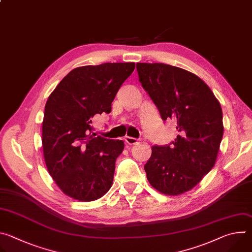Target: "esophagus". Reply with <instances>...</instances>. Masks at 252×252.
Returning <instances> with one entry per match:
<instances>
[{
  "mask_svg": "<svg viewBox=\"0 0 252 252\" xmlns=\"http://www.w3.org/2000/svg\"><path fill=\"white\" fill-rule=\"evenodd\" d=\"M125 141L127 143L128 146H135L137 143V139L134 138V137H129V136H126L125 138Z\"/></svg>",
  "mask_w": 252,
  "mask_h": 252,
  "instance_id": "34e87169",
  "label": "esophagus"
}]
</instances>
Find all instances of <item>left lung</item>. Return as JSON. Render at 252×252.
I'll use <instances>...</instances> for the list:
<instances>
[{"mask_svg": "<svg viewBox=\"0 0 252 252\" xmlns=\"http://www.w3.org/2000/svg\"><path fill=\"white\" fill-rule=\"evenodd\" d=\"M139 82L163 121L178 134L172 146L152 148L145 165L151 186L166 195L197 186L214 166L223 135L222 110L209 87L190 71L165 63H137Z\"/></svg>", "mask_w": 252, "mask_h": 252, "instance_id": "left-lung-1", "label": "left lung"}]
</instances>
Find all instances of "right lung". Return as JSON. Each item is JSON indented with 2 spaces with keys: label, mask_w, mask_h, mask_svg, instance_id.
I'll return each instance as SVG.
<instances>
[{
  "label": "right lung",
  "mask_w": 252,
  "mask_h": 252,
  "mask_svg": "<svg viewBox=\"0 0 252 252\" xmlns=\"http://www.w3.org/2000/svg\"><path fill=\"white\" fill-rule=\"evenodd\" d=\"M134 67V63L79 66L50 94L43 121L44 158L65 195L94 201L112 188L124 141L96 136L91 124L95 115L111 113L119 89Z\"/></svg>",
  "instance_id": "obj_1"
}]
</instances>
